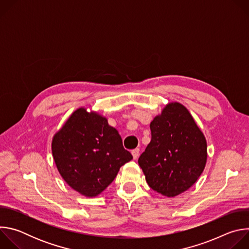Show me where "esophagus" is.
<instances>
[{
	"label": "esophagus",
	"mask_w": 249,
	"mask_h": 249,
	"mask_svg": "<svg viewBox=\"0 0 249 249\" xmlns=\"http://www.w3.org/2000/svg\"><path fill=\"white\" fill-rule=\"evenodd\" d=\"M132 155H133V158L134 160H137L139 158V155H140V149H134L132 150Z\"/></svg>",
	"instance_id": "34e87169"
}]
</instances>
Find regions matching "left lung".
<instances>
[{
    "mask_svg": "<svg viewBox=\"0 0 249 249\" xmlns=\"http://www.w3.org/2000/svg\"><path fill=\"white\" fill-rule=\"evenodd\" d=\"M152 140L138 160L149 186L166 197L189 189L207 161V143L184 106L168 103L150 125Z\"/></svg>",
    "mask_w": 249,
    "mask_h": 249,
    "instance_id": "obj_1",
    "label": "left lung"
}]
</instances>
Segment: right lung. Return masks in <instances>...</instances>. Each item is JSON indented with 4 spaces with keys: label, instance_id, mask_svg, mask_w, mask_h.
I'll use <instances>...</instances> for the list:
<instances>
[{
    "label": "right lung",
    "instance_id": "add662e5",
    "mask_svg": "<svg viewBox=\"0 0 249 249\" xmlns=\"http://www.w3.org/2000/svg\"><path fill=\"white\" fill-rule=\"evenodd\" d=\"M52 154L64 180L87 197L100 194L133 157L107 119L79 108L52 141Z\"/></svg>",
    "mask_w": 249,
    "mask_h": 249
}]
</instances>
